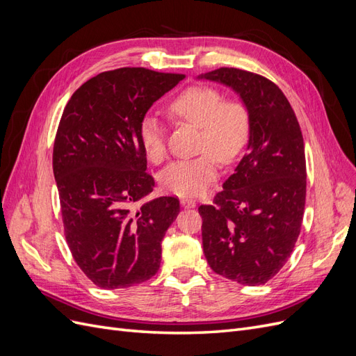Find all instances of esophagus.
<instances>
[{
  "label": "esophagus",
  "instance_id": "esophagus-1",
  "mask_svg": "<svg viewBox=\"0 0 356 356\" xmlns=\"http://www.w3.org/2000/svg\"><path fill=\"white\" fill-rule=\"evenodd\" d=\"M181 207L184 208V209L195 208V207H196V200H195V199H188V197L181 199Z\"/></svg>",
  "mask_w": 356,
  "mask_h": 356
}]
</instances>
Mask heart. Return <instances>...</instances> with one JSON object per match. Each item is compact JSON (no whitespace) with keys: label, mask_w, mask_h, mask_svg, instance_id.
<instances>
[{"label":"heart","mask_w":356,"mask_h":356,"mask_svg":"<svg viewBox=\"0 0 356 356\" xmlns=\"http://www.w3.org/2000/svg\"><path fill=\"white\" fill-rule=\"evenodd\" d=\"M168 111L172 117L200 127L199 148L204 152L170 163L161 172L160 181L174 195L197 196L218 175L217 156L224 163H230L242 153L250 138V113L241 101H224L218 90L208 86H193L182 90L169 102ZM139 143L152 161L165 157V131L156 117L143 118Z\"/></svg>","instance_id":"obj_1"}]
</instances>
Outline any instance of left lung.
Returning a JSON list of instances; mask_svg holds the SVG:
<instances>
[{
    "mask_svg": "<svg viewBox=\"0 0 356 356\" xmlns=\"http://www.w3.org/2000/svg\"><path fill=\"white\" fill-rule=\"evenodd\" d=\"M197 80L232 89L251 118L245 156L224 181L213 204H200L202 243L215 273L241 285H263L294 250L306 200L303 135L282 90L238 68Z\"/></svg>",
    "mask_w": 356,
    "mask_h": 356,
    "instance_id": "1",
    "label": "left lung"
}]
</instances>
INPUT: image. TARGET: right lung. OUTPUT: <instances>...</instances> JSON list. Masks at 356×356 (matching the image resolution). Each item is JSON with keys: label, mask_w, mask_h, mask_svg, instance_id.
<instances>
[{"label": "right lung", "mask_w": 356, "mask_h": 356, "mask_svg": "<svg viewBox=\"0 0 356 356\" xmlns=\"http://www.w3.org/2000/svg\"><path fill=\"white\" fill-rule=\"evenodd\" d=\"M184 79L145 68L96 75L74 92L53 147L67 243L75 263L104 289L153 277L161 241L179 213V200L156 197L145 174L139 124L152 105Z\"/></svg>", "instance_id": "1"}]
</instances>
